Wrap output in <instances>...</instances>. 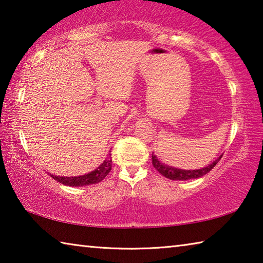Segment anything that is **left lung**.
Listing matches in <instances>:
<instances>
[{"label": "left lung", "instance_id": "left-lung-1", "mask_svg": "<svg viewBox=\"0 0 263 263\" xmlns=\"http://www.w3.org/2000/svg\"><path fill=\"white\" fill-rule=\"evenodd\" d=\"M219 160H220V158H218L216 161H213L211 164H209V166L201 168V169L185 171V169H179V168H174V167L164 166V164H162L159 161L155 155L152 154L153 167L164 177H167V179H169V180H174V181H185V180H193V179H198V177H202L203 175L208 174V173L216 166Z\"/></svg>", "mask_w": 263, "mask_h": 263}]
</instances>
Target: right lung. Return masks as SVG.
<instances>
[{"instance_id": "right-lung-1", "label": "right lung", "mask_w": 263, "mask_h": 263, "mask_svg": "<svg viewBox=\"0 0 263 263\" xmlns=\"http://www.w3.org/2000/svg\"><path fill=\"white\" fill-rule=\"evenodd\" d=\"M111 162L112 160L106 159L101 166L97 167L94 171L88 173L86 175L81 176H74V177H65V176H54L51 175L55 181L60 182V183L69 186H83L89 184L99 183L104 177L109 174L111 171Z\"/></svg>"}]
</instances>
